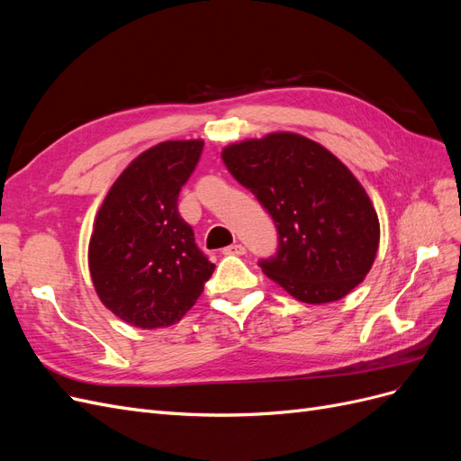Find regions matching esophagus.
<instances>
[{"instance_id":"34e87169","label":"esophagus","mask_w":461,"mask_h":461,"mask_svg":"<svg viewBox=\"0 0 461 461\" xmlns=\"http://www.w3.org/2000/svg\"><path fill=\"white\" fill-rule=\"evenodd\" d=\"M222 254H229V256H244V254H246V246H242V244H232V246L222 249Z\"/></svg>"}]
</instances>
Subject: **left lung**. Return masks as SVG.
<instances>
[{
    "label": "left lung",
    "instance_id": "1",
    "mask_svg": "<svg viewBox=\"0 0 461 461\" xmlns=\"http://www.w3.org/2000/svg\"><path fill=\"white\" fill-rule=\"evenodd\" d=\"M229 173L276 227V252L258 265L305 303L340 300L369 273L379 219L356 176L329 149L276 132L222 149Z\"/></svg>",
    "mask_w": 461,
    "mask_h": 461
}]
</instances>
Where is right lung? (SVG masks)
Listing matches in <instances>:
<instances>
[{
    "mask_svg": "<svg viewBox=\"0 0 461 461\" xmlns=\"http://www.w3.org/2000/svg\"><path fill=\"white\" fill-rule=\"evenodd\" d=\"M202 140L163 142L138 156L105 196L88 249L97 296L132 327L180 321L213 275L178 194L196 169Z\"/></svg>",
    "mask_w": 461,
    "mask_h": 461,
    "instance_id": "add662e5",
    "label": "right lung"
}]
</instances>
